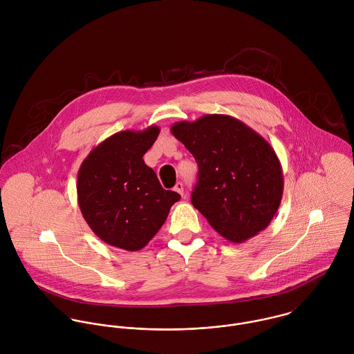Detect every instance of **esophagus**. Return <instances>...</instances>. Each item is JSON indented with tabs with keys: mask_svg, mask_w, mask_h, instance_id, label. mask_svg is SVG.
I'll return each instance as SVG.
<instances>
[{
	"mask_svg": "<svg viewBox=\"0 0 354 354\" xmlns=\"http://www.w3.org/2000/svg\"><path fill=\"white\" fill-rule=\"evenodd\" d=\"M174 191H176L177 194H180L181 196H184V185H183V183H177L176 187H174Z\"/></svg>",
	"mask_w": 354,
	"mask_h": 354,
	"instance_id": "esophagus-1",
	"label": "esophagus"
}]
</instances>
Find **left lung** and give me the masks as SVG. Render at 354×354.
Returning a JSON list of instances; mask_svg holds the SVG:
<instances>
[{
    "mask_svg": "<svg viewBox=\"0 0 354 354\" xmlns=\"http://www.w3.org/2000/svg\"><path fill=\"white\" fill-rule=\"evenodd\" d=\"M170 131L198 162L191 202L212 229L234 244L264 230L283 194L282 166L268 142L226 114L174 122Z\"/></svg>",
    "mask_w": 354,
    "mask_h": 354,
    "instance_id": "left-lung-1",
    "label": "left lung"
}]
</instances>
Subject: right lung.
I'll list each match as a JSON object with an SVG mask.
<instances>
[{"instance_id":"right-lung-1","label":"right lung","mask_w":354,"mask_h":354,"mask_svg":"<svg viewBox=\"0 0 354 354\" xmlns=\"http://www.w3.org/2000/svg\"><path fill=\"white\" fill-rule=\"evenodd\" d=\"M159 128L121 131L100 143L77 173L83 218L103 243L125 251L145 248L165 223L180 195L166 191L143 155Z\"/></svg>"}]
</instances>
